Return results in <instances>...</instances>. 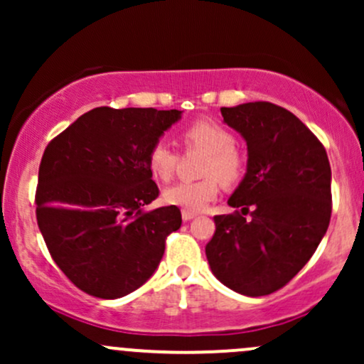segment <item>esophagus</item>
<instances>
[{
	"label": "esophagus",
	"mask_w": 364,
	"mask_h": 364,
	"mask_svg": "<svg viewBox=\"0 0 364 364\" xmlns=\"http://www.w3.org/2000/svg\"><path fill=\"white\" fill-rule=\"evenodd\" d=\"M181 215H183V220H191L196 214H195V212H190V210H183Z\"/></svg>",
	"instance_id": "esophagus-1"
}]
</instances>
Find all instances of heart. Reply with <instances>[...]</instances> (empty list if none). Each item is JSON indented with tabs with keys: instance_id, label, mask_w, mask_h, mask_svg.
Returning a JSON list of instances; mask_svg holds the SVG:
<instances>
[{
	"instance_id": "1",
	"label": "heart",
	"mask_w": 364,
	"mask_h": 364,
	"mask_svg": "<svg viewBox=\"0 0 364 364\" xmlns=\"http://www.w3.org/2000/svg\"><path fill=\"white\" fill-rule=\"evenodd\" d=\"M183 147L186 150L205 152L200 174L202 179L181 181L164 191L169 205L183 210L198 212L208 205L219 193V183L235 186L245 174V157L236 147L235 133L214 119H196L183 128ZM149 168L161 181H169L178 164V152L166 141H156L149 150Z\"/></svg>"
}]
</instances>
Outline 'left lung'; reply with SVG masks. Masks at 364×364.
I'll list each match as a JSON object with an SVG mask.
<instances>
[{
  "instance_id": "8db88e82",
  "label": "left lung",
  "mask_w": 364,
  "mask_h": 364,
  "mask_svg": "<svg viewBox=\"0 0 364 364\" xmlns=\"http://www.w3.org/2000/svg\"><path fill=\"white\" fill-rule=\"evenodd\" d=\"M220 112L246 140L248 169L228 202L241 212L214 217L207 260L229 289L272 294L306 265L327 232L330 162L310 128L281 106L260 101Z\"/></svg>"
}]
</instances>
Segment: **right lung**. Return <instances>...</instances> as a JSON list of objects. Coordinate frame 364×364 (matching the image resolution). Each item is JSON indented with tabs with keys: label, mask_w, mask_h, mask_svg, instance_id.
Returning a JSON list of instances; mask_svg holds the SVG:
<instances>
[{
	"label": "right lung",
	"mask_w": 364,
	"mask_h": 364,
	"mask_svg": "<svg viewBox=\"0 0 364 364\" xmlns=\"http://www.w3.org/2000/svg\"><path fill=\"white\" fill-rule=\"evenodd\" d=\"M181 111L95 107L46 147L36 217L61 272L78 289L116 299L156 272L181 225L176 205L144 212L159 196L149 150Z\"/></svg>",
	"instance_id": "add662e5"
}]
</instances>
